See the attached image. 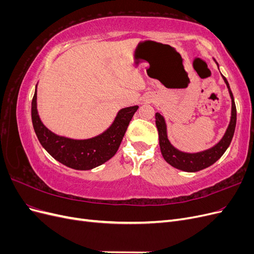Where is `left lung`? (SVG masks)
I'll return each mask as SVG.
<instances>
[{"instance_id":"left-lung-1","label":"left lung","mask_w":254,"mask_h":254,"mask_svg":"<svg viewBox=\"0 0 254 254\" xmlns=\"http://www.w3.org/2000/svg\"><path fill=\"white\" fill-rule=\"evenodd\" d=\"M214 61L216 63L215 59ZM216 64L218 66L217 63ZM221 76L228 88L230 97H231V118H230L229 125L225 134L222 135L220 141L215 144L213 147L198 152H184L177 149L167 137V127L164 117L160 112L156 113V126L158 128L161 153H162V156L166 162L174 166L175 168H178L180 171L188 173H194L204 170V168L209 167L216 162V161L224 155L225 151L229 147L230 143H231L236 126V107L234 103L233 94L229 86V82L224 75L221 74Z\"/></svg>"}]
</instances>
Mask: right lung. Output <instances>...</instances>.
<instances>
[{
	"instance_id": "right-lung-1",
	"label": "right lung",
	"mask_w": 254,
	"mask_h": 254,
	"mask_svg": "<svg viewBox=\"0 0 254 254\" xmlns=\"http://www.w3.org/2000/svg\"><path fill=\"white\" fill-rule=\"evenodd\" d=\"M139 106L121 109L104 132L90 139L76 140L54 133L40 120L37 109V84L32 101V121L42 147L58 162L77 171H89L104 164L118 151L129 122Z\"/></svg>"
}]
</instances>
